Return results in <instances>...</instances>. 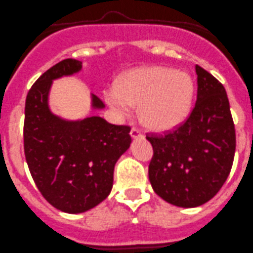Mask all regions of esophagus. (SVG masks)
<instances>
[{
	"mask_svg": "<svg viewBox=\"0 0 253 253\" xmlns=\"http://www.w3.org/2000/svg\"><path fill=\"white\" fill-rule=\"evenodd\" d=\"M130 135L133 136V138H143L144 134H143V131H141V129L133 126L130 130Z\"/></svg>",
	"mask_w": 253,
	"mask_h": 253,
	"instance_id": "obj_1",
	"label": "esophagus"
}]
</instances>
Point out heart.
<instances>
[{"label": "heart", "instance_id": "b5f03b06", "mask_svg": "<svg viewBox=\"0 0 253 253\" xmlns=\"http://www.w3.org/2000/svg\"><path fill=\"white\" fill-rule=\"evenodd\" d=\"M194 97V82L181 71L153 67L125 77L107 93L113 108L126 112L139 105V117L148 126L160 130L175 128L187 117Z\"/></svg>", "mask_w": 253, "mask_h": 253}]
</instances>
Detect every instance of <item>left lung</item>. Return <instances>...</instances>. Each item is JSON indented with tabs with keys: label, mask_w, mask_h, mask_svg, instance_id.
Listing matches in <instances>:
<instances>
[{
	"label": "left lung",
	"mask_w": 253,
	"mask_h": 253,
	"mask_svg": "<svg viewBox=\"0 0 253 253\" xmlns=\"http://www.w3.org/2000/svg\"><path fill=\"white\" fill-rule=\"evenodd\" d=\"M197 98L182 124L164 134H148L153 146L149 180L154 191L180 208L211 200L230 175L236 131L227 94L211 73L195 67Z\"/></svg>",
	"instance_id": "1"
}]
</instances>
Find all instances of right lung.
I'll use <instances>...</instances> for the list:
<instances>
[{
  "mask_svg": "<svg viewBox=\"0 0 253 253\" xmlns=\"http://www.w3.org/2000/svg\"><path fill=\"white\" fill-rule=\"evenodd\" d=\"M81 68L82 62L68 58L44 72L26 98L23 124L25 156L36 186L53 208L68 213L84 212L109 195L115 163L131 143L129 125L100 117L69 123L50 114L52 81ZM93 103L104 107L97 95Z\"/></svg>",
  "mask_w": 253,
  "mask_h": 253,
  "instance_id": "obj_1",
  "label": "right lung"
}]
</instances>
